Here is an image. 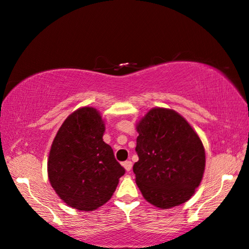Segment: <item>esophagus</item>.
Listing matches in <instances>:
<instances>
[{"mask_svg":"<svg viewBox=\"0 0 249 249\" xmlns=\"http://www.w3.org/2000/svg\"><path fill=\"white\" fill-rule=\"evenodd\" d=\"M122 164H123V167L125 168L126 171H129V170L132 169V162H131V161H129V160L124 161V162L122 163Z\"/></svg>","mask_w":249,"mask_h":249,"instance_id":"34e87169","label":"esophagus"}]
</instances>
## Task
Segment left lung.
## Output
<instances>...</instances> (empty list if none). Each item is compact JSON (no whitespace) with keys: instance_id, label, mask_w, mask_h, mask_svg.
Returning <instances> with one entry per match:
<instances>
[{"instance_id":"left-lung-1","label":"left lung","mask_w":249,"mask_h":249,"mask_svg":"<svg viewBox=\"0 0 249 249\" xmlns=\"http://www.w3.org/2000/svg\"><path fill=\"white\" fill-rule=\"evenodd\" d=\"M133 166L135 181L146 201L166 210L187 202L199 186L205 150L191 124L174 109L151 108L138 123Z\"/></svg>"}]
</instances>
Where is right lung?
I'll list each match as a JSON object with an SVG mask.
<instances>
[{"label": "right lung", "mask_w": 249, "mask_h": 249, "mask_svg": "<svg viewBox=\"0 0 249 249\" xmlns=\"http://www.w3.org/2000/svg\"><path fill=\"white\" fill-rule=\"evenodd\" d=\"M104 133L103 116L86 106L66 117L52 143L48 179L59 198L80 211H94L109 201L125 173Z\"/></svg>", "instance_id": "right-lung-1"}]
</instances>
